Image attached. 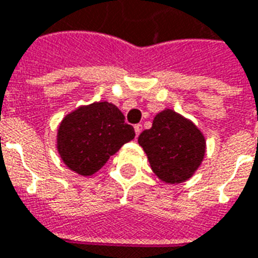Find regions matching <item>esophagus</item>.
<instances>
[{
  "label": "esophagus",
  "instance_id": "1",
  "mask_svg": "<svg viewBox=\"0 0 258 258\" xmlns=\"http://www.w3.org/2000/svg\"><path fill=\"white\" fill-rule=\"evenodd\" d=\"M134 130H135V134H137V137H138L139 134L142 133V124H135Z\"/></svg>",
  "mask_w": 258,
  "mask_h": 258
}]
</instances>
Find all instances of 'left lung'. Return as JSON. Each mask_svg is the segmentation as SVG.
Returning a JSON list of instances; mask_svg holds the SVG:
<instances>
[{
	"instance_id": "1",
	"label": "left lung",
	"mask_w": 258,
	"mask_h": 258,
	"mask_svg": "<svg viewBox=\"0 0 258 258\" xmlns=\"http://www.w3.org/2000/svg\"><path fill=\"white\" fill-rule=\"evenodd\" d=\"M138 142L146 153L155 176L168 184L190 178L206 154L202 131L172 109L155 116L151 128L145 130Z\"/></svg>"
}]
</instances>
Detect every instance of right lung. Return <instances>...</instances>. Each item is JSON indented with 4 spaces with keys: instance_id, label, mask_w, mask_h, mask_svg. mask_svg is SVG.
<instances>
[{
    "instance_id": "obj_1",
    "label": "right lung",
    "mask_w": 258,
    "mask_h": 258,
    "mask_svg": "<svg viewBox=\"0 0 258 258\" xmlns=\"http://www.w3.org/2000/svg\"><path fill=\"white\" fill-rule=\"evenodd\" d=\"M135 137L119 108L107 101L77 108L59 124L56 147L64 165L81 176H92L124 143Z\"/></svg>"
}]
</instances>
